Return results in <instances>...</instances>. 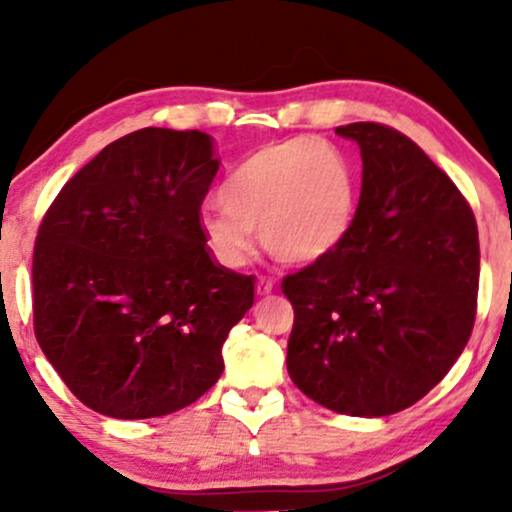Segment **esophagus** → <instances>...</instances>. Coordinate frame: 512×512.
<instances>
[{"label": "esophagus", "instance_id": "1", "mask_svg": "<svg viewBox=\"0 0 512 512\" xmlns=\"http://www.w3.org/2000/svg\"><path fill=\"white\" fill-rule=\"evenodd\" d=\"M274 286H276L274 276H260V279H257V293H260V296H267V293H272Z\"/></svg>", "mask_w": 512, "mask_h": 512}]
</instances>
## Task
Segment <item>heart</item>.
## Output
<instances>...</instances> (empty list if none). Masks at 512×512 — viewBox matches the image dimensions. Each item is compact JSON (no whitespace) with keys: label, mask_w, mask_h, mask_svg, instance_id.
Returning a JSON list of instances; mask_svg holds the SVG:
<instances>
[{"label":"heart","mask_w":512,"mask_h":512,"mask_svg":"<svg viewBox=\"0 0 512 512\" xmlns=\"http://www.w3.org/2000/svg\"><path fill=\"white\" fill-rule=\"evenodd\" d=\"M358 211V175L339 146L293 137L252 151L231 170L221 199L199 211V231L226 267L250 260L257 226L272 255L315 262L349 236Z\"/></svg>","instance_id":"heart-1"}]
</instances>
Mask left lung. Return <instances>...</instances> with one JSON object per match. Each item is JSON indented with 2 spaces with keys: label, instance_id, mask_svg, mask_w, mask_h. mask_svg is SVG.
<instances>
[{
  "label": "left lung",
  "instance_id": "1",
  "mask_svg": "<svg viewBox=\"0 0 512 512\" xmlns=\"http://www.w3.org/2000/svg\"><path fill=\"white\" fill-rule=\"evenodd\" d=\"M361 146L356 221L332 255L284 276L286 368L303 395L349 416L411 407L472 337L479 293L474 211L407 134L337 127Z\"/></svg>",
  "mask_w": 512,
  "mask_h": 512
}]
</instances>
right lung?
Segmentation results:
<instances>
[{
    "mask_svg": "<svg viewBox=\"0 0 512 512\" xmlns=\"http://www.w3.org/2000/svg\"><path fill=\"white\" fill-rule=\"evenodd\" d=\"M216 173L209 134L144 127L105 146L45 211L33 330L88 409L166 416L219 380L255 281L211 260L199 231Z\"/></svg>",
    "mask_w": 512,
    "mask_h": 512,
    "instance_id": "add662e5",
    "label": "right lung"
}]
</instances>
